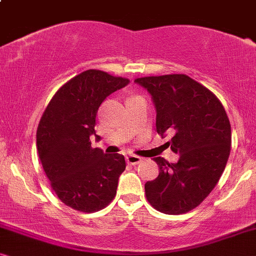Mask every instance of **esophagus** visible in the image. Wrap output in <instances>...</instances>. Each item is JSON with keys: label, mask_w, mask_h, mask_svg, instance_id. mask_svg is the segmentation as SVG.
Masks as SVG:
<instances>
[{"label": "esophagus", "mask_w": 256, "mask_h": 256, "mask_svg": "<svg viewBox=\"0 0 256 256\" xmlns=\"http://www.w3.org/2000/svg\"><path fill=\"white\" fill-rule=\"evenodd\" d=\"M141 160H142L141 157L135 156V155H129L126 157V162H127L128 164H130V166H136V164L141 163Z\"/></svg>", "instance_id": "esophagus-1"}]
</instances>
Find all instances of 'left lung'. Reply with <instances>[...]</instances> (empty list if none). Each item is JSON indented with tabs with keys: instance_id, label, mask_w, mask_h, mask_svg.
Returning a JSON list of instances; mask_svg holds the SVG:
<instances>
[{
	"instance_id": "left-lung-1",
	"label": "left lung",
	"mask_w": 256,
	"mask_h": 256,
	"mask_svg": "<svg viewBox=\"0 0 256 256\" xmlns=\"http://www.w3.org/2000/svg\"><path fill=\"white\" fill-rule=\"evenodd\" d=\"M135 82L152 94L156 129L178 154L177 163L155 157L156 180L146 182V197L157 211L183 214L200 204L218 183L230 152L232 132L216 94L186 74L143 76Z\"/></svg>"
}]
</instances>
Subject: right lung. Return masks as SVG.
Returning <instances> with one entry per match:
<instances>
[{
	"instance_id": "obj_1",
	"label": "right lung",
	"mask_w": 256,
	"mask_h": 256,
	"mask_svg": "<svg viewBox=\"0 0 256 256\" xmlns=\"http://www.w3.org/2000/svg\"><path fill=\"white\" fill-rule=\"evenodd\" d=\"M128 82L127 78L87 70L65 82L42 115L36 135L40 160L52 190L76 211H100L116 194L124 157L92 148L90 136L96 135L102 101Z\"/></svg>"
}]
</instances>
